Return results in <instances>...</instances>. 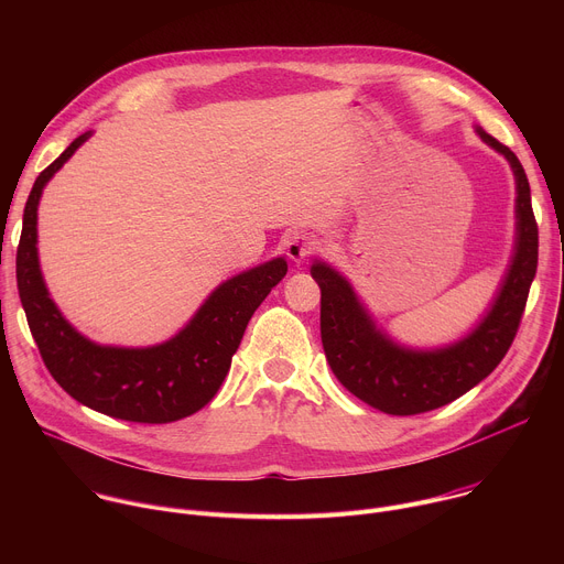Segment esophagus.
<instances>
[{"instance_id": "esophagus-1", "label": "esophagus", "mask_w": 564, "mask_h": 564, "mask_svg": "<svg viewBox=\"0 0 564 564\" xmlns=\"http://www.w3.org/2000/svg\"><path fill=\"white\" fill-rule=\"evenodd\" d=\"M316 252H318V238L314 234H310V231H294V234H290L288 243H285V254L292 261L301 263V261H305L307 257H312Z\"/></svg>"}]
</instances>
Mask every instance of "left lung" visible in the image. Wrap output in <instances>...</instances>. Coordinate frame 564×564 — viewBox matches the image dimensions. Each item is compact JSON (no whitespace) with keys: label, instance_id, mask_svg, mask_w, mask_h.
<instances>
[{"label":"left lung","instance_id":"1","mask_svg":"<svg viewBox=\"0 0 564 564\" xmlns=\"http://www.w3.org/2000/svg\"><path fill=\"white\" fill-rule=\"evenodd\" d=\"M475 131L500 151L513 170L518 236L502 288L470 335L437 350L397 346L375 326L337 270L318 261L310 270L321 288V341L335 377L368 406L388 415H420L451 404L496 370L520 328L538 268V223L531 189L518 155L485 129L477 127Z\"/></svg>","mask_w":564,"mask_h":564}]
</instances>
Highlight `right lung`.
I'll list each match as a JSON object with an SVG mask.
<instances>
[{"label":"right lung","instance_id":"add662e5","mask_svg":"<svg viewBox=\"0 0 564 564\" xmlns=\"http://www.w3.org/2000/svg\"><path fill=\"white\" fill-rule=\"evenodd\" d=\"M75 138L37 176L18 246V290L31 335L53 379L79 404L102 415L170 424L194 415L218 392L254 310L285 276V259H272L220 283L189 324L151 348L98 346L62 316L44 285L37 259V205L44 185L87 142Z\"/></svg>","mask_w":564,"mask_h":564}]
</instances>
